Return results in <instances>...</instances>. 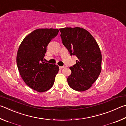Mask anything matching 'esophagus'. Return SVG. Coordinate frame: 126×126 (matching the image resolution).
Wrapping results in <instances>:
<instances>
[{
    "mask_svg": "<svg viewBox=\"0 0 126 126\" xmlns=\"http://www.w3.org/2000/svg\"><path fill=\"white\" fill-rule=\"evenodd\" d=\"M64 67H65V66H59V69H63V68H64Z\"/></svg>",
    "mask_w": 126,
    "mask_h": 126,
    "instance_id": "obj_1",
    "label": "esophagus"
}]
</instances>
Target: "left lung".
I'll return each mask as SVG.
<instances>
[{"label": "left lung", "mask_w": 126, "mask_h": 126, "mask_svg": "<svg viewBox=\"0 0 126 126\" xmlns=\"http://www.w3.org/2000/svg\"><path fill=\"white\" fill-rule=\"evenodd\" d=\"M63 45L71 55L78 58L70 67L71 74L67 78L70 87L77 91L89 89L101 71L102 55L96 40L85 29L79 27L59 29Z\"/></svg>", "instance_id": "left-lung-1"}]
</instances>
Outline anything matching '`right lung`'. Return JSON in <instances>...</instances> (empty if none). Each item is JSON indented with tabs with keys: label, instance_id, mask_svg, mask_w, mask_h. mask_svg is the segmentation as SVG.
I'll list each match as a JSON object with an SVG mask.
<instances>
[{
	"label": "right lung",
	"instance_id": "add662e5",
	"mask_svg": "<svg viewBox=\"0 0 126 126\" xmlns=\"http://www.w3.org/2000/svg\"><path fill=\"white\" fill-rule=\"evenodd\" d=\"M56 29H38L25 37L20 45L16 63L23 81L39 92L47 91L54 85L59 67L44 62L46 47L58 34Z\"/></svg>",
	"mask_w": 126,
	"mask_h": 126
}]
</instances>
